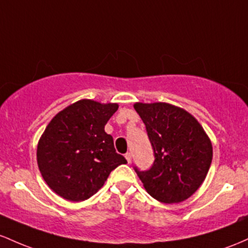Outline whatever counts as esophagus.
<instances>
[{"mask_svg":"<svg viewBox=\"0 0 248 248\" xmlns=\"http://www.w3.org/2000/svg\"><path fill=\"white\" fill-rule=\"evenodd\" d=\"M125 158H126V160H127V163H131V160H132V154L131 152H127V154H125Z\"/></svg>","mask_w":248,"mask_h":248,"instance_id":"1","label":"esophagus"}]
</instances>
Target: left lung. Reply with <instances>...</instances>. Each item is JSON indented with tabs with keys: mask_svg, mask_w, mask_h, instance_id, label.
I'll return each instance as SVG.
<instances>
[{
	"mask_svg": "<svg viewBox=\"0 0 248 248\" xmlns=\"http://www.w3.org/2000/svg\"><path fill=\"white\" fill-rule=\"evenodd\" d=\"M155 154L147 171L135 168L147 193L164 204L190 198L206 178L212 144L196 118L168 103H136Z\"/></svg>",
	"mask_w": 248,
	"mask_h": 248,
	"instance_id": "1",
	"label": "left lung"
}]
</instances>
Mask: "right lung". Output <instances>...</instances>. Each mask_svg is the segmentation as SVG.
<instances>
[{
    "label": "right lung",
    "mask_w": 248,
    "mask_h": 248,
    "mask_svg": "<svg viewBox=\"0 0 248 248\" xmlns=\"http://www.w3.org/2000/svg\"><path fill=\"white\" fill-rule=\"evenodd\" d=\"M118 104L82 99L50 121L37 145L42 177L55 193L83 202L104 185L110 172L127 161L118 155L105 124Z\"/></svg>",
    "instance_id": "1"
}]
</instances>
